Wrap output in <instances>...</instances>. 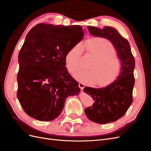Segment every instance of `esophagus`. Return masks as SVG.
I'll return each instance as SVG.
<instances>
[{
	"label": "esophagus",
	"mask_w": 151,
	"mask_h": 151,
	"mask_svg": "<svg viewBox=\"0 0 151 151\" xmlns=\"http://www.w3.org/2000/svg\"><path fill=\"white\" fill-rule=\"evenodd\" d=\"M78 86H79V87L81 88V89H83V88L86 87V85H85L84 83H82V82H80L79 83H78Z\"/></svg>",
	"instance_id": "34e87169"
}]
</instances>
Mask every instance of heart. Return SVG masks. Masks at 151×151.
<instances>
[{
	"instance_id": "heart-1",
	"label": "heart",
	"mask_w": 151,
	"mask_h": 151,
	"mask_svg": "<svg viewBox=\"0 0 151 151\" xmlns=\"http://www.w3.org/2000/svg\"><path fill=\"white\" fill-rule=\"evenodd\" d=\"M84 48L92 54L96 60L91 70H80L75 73V78L88 84L106 86L119 76L122 69L121 59L115 55L113 44L105 38L94 37L85 42ZM82 48L76 45L69 50L65 57V63L69 73H74L80 68Z\"/></svg>"
}]
</instances>
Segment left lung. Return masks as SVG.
<instances>
[{
  "label": "left lung",
  "instance_id": "1",
  "mask_svg": "<svg viewBox=\"0 0 151 151\" xmlns=\"http://www.w3.org/2000/svg\"><path fill=\"white\" fill-rule=\"evenodd\" d=\"M87 29L91 35L109 40L122 63L121 74L114 82L105 87H86L83 89L95 101L92 106L85 109L87 118L94 122L105 124L121 118L133 102L135 61L128 41L117 29L109 26L102 29L87 26Z\"/></svg>",
  "mask_w": 151,
  "mask_h": 151
}]
</instances>
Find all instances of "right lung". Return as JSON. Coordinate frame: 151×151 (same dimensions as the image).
<instances>
[{"instance_id":"add662e5","label":"right lung","mask_w":151,"mask_h":151,"mask_svg":"<svg viewBox=\"0 0 151 151\" xmlns=\"http://www.w3.org/2000/svg\"><path fill=\"white\" fill-rule=\"evenodd\" d=\"M80 25L39 24L30 30L18 55L17 98L25 112L41 121L59 117L68 96L78 95L65 57L82 40Z\"/></svg>"}]
</instances>
